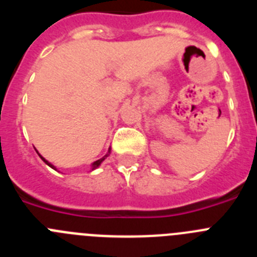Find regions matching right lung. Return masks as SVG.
<instances>
[{"label": "right lung", "mask_w": 257, "mask_h": 257, "mask_svg": "<svg viewBox=\"0 0 257 257\" xmlns=\"http://www.w3.org/2000/svg\"><path fill=\"white\" fill-rule=\"evenodd\" d=\"M109 152H110V151H108V153H109ZM40 157H41V156H40ZM106 157H108V154H106V156H104V157H103V158H100V160H97V161H95V162H94V163H92V169H91V170H95V169H96V167H99V166H100V163H101V162H103V161H104V160H105ZM41 158H42V160H44V162H45V163H46V165H49V166H50V167H51V169L56 170V169H55V166H52V165H51V163H50V162H47V161H46V160H45L44 157H41Z\"/></svg>", "instance_id": "1"}]
</instances>
